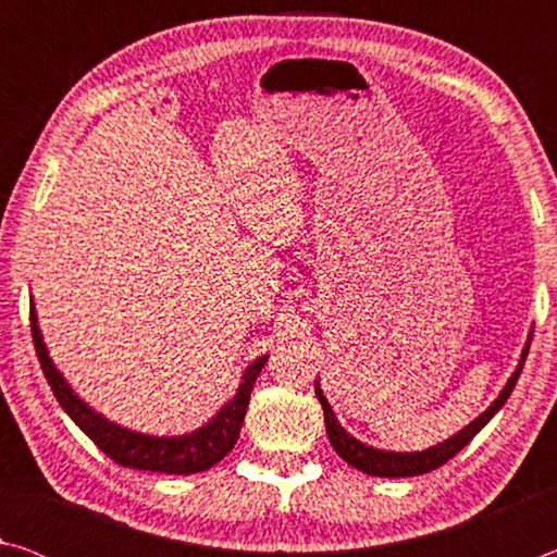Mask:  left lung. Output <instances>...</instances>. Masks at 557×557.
I'll use <instances>...</instances> for the list:
<instances>
[{
  "instance_id": "left-lung-1",
  "label": "left lung",
  "mask_w": 557,
  "mask_h": 557,
  "mask_svg": "<svg viewBox=\"0 0 557 557\" xmlns=\"http://www.w3.org/2000/svg\"><path fill=\"white\" fill-rule=\"evenodd\" d=\"M528 348H531V336H528L525 348L521 354V361H518L516 371L508 383L504 385V391L498 393V398L488 405V408L479 414L474 422H469L465 430H459L455 437H449L445 442H440V445L430 447V449H422V451H385V449H375L363 445V442H358L356 437L348 435V432L338 425L336 414L332 410V405H329L326 395L319 388V381L314 383V393L319 403H322L324 408V425H326V435L329 442H332V447L336 449V455L342 457L344 461H348L354 469L363 471V474H371V476H418V474H428V471L437 469L449 461L451 457L457 455L459 449H465L479 430H482L488 420L494 418V414L504 408V403L508 400V395L516 388V381L518 375L523 371V363H525V356H528Z\"/></svg>"
}]
</instances>
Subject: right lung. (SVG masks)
Listing matches in <instances>:
<instances>
[{
	"mask_svg": "<svg viewBox=\"0 0 557 557\" xmlns=\"http://www.w3.org/2000/svg\"><path fill=\"white\" fill-rule=\"evenodd\" d=\"M32 336L46 381H49L55 400H59L61 408L71 414L75 425L86 432V435L96 442L112 461H117V465L129 469L162 471V474H196V471H206L213 465H219V461L228 455L235 442H238L252 385H256L262 366L268 363V356L256 358V361L245 369L235 398L231 403H225L223 408L215 412V418L206 422L203 428L188 432V435L182 437H152L115 425V422L102 418L100 412L88 408V405L73 393L71 385L65 383V379L49 358V348L44 344L34 301Z\"/></svg>",
	"mask_w": 557,
	"mask_h": 557,
	"instance_id": "right-lung-1",
	"label": "right lung"
}]
</instances>
